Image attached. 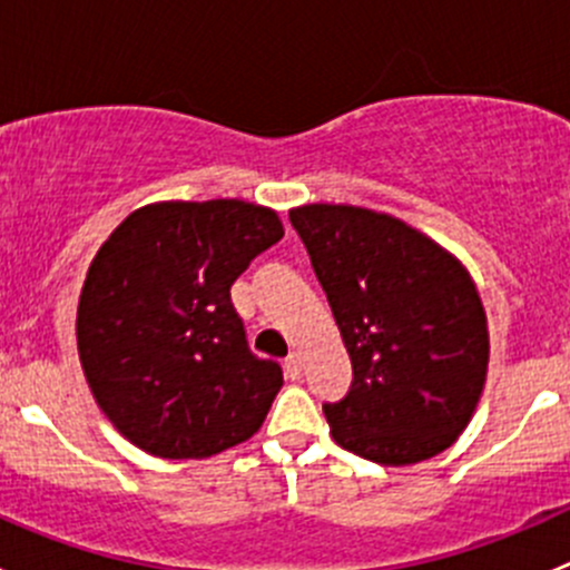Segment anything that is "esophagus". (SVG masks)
<instances>
[{
  "label": "esophagus",
  "mask_w": 570,
  "mask_h": 570,
  "mask_svg": "<svg viewBox=\"0 0 570 570\" xmlns=\"http://www.w3.org/2000/svg\"><path fill=\"white\" fill-rule=\"evenodd\" d=\"M284 372H286V377L297 381V377L303 375V355L301 353H292L289 358L284 361Z\"/></svg>",
  "instance_id": "1"
}]
</instances>
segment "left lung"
I'll return each mask as SVG.
<instances>
[{
	"label": "left lung",
	"instance_id": "obj_1",
	"mask_svg": "<svg viewBox=\"0 0 570 570\" xmlns=\"http://www.w3.org/2000/svg\"><path fill=\"white\" fill-rule=\"evenodd\" d=\"M353 361L344 400L322 405L331 435L381 465L450 450L488 375V320L458 256L386 212L289 209Z\"/></svg>",
	"mask_w": 570,
	"mask_h": 570
}]
</instances>
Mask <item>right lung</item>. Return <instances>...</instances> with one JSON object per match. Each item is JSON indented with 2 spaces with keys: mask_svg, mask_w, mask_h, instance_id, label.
Wrapping results in <instances>:
<instances>
[{
  "mask_svg": "<svg viewBox=\"0 0 570 570\" xmlns=\"http://www.w3.org/2000/svg\"><path fill=\"white\" fill-rule=\"evenodd\" d=\"M281 237L269 206L157 200L96 253L77 308L79 364L137 450L198 461L258 433L284 375L248 350L232 284Z\"/></svg>",
  "mask_w": 570,
  "mask_h": 570,
  "instance_id": "1",
  "label": "right lung"
}]
</instances>
